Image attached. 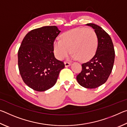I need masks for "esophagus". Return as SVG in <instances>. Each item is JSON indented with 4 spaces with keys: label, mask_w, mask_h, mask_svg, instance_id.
I'll use <instances>...</instances> for the list:
<instances>
[{
    "label": "esophagus",
    "mask_w": 127,
    "mask_h": 127,
    "mask_svg": "<svg viewBox=\"0 0 127 127\" xmlns=\"http://www.w3.org/2000/svg\"><path fill=\"white\" fill-rule=\"evenodd\" d=\"M64 64H65V66H69L70 65V63H69V62H64Z\"/></svg>",
    "instance_id": "1"
}]
</instances>
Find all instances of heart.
<instances>
[{
    "instance_id": "obj_1",
    "label": "heart",
    "mask_w": 127,
    "mask_h": 127,
    "mask_svg": "<svg viewBox=\"0 0 127 127\" xmlns=\"http://www.w3.org/2000/svg\"><path fill=\"white\" fill-rule=\"evenodd\" d=\"M98 41L97 33L94 30L76 28L64 32L62 39L55 40L54 50L56 57L59 60L67 57L71 50L73 59L86 62L95 54Z\"/></svg>"
}]
</instances>
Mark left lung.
<instances>
[{"mask_svg":"<svg viewBox=\"0 0 127 127\" xmlns=\"http://www.w3.org/2000/svg\"><path fill=\"white\" fill-rule=\"evenodd\" d=\"M95 30L98 37V46L95 54L89 62L82 64L81 73L77 80L82 87L95 89L106 82L112 71L115 59L113 43L109 34L94 23H87Z\"/></svg>","mask_w":127,"mask_h":127,"instance_id":"8db88e82","label":"left lung"}]
</instances>
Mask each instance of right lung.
Wrapping results in <instances>:
<instances>
[{
  "label": "right lung",
  "mask_w": 127,
  "mask_h": 127,
  "mask_svg": "<svg viewBox=\"0 0 127 127\" xmlns=\"http://www.w3.org/2000/svg\"><path fill=\"white\" fill-rule=\"evenodd\" d=\"M61 31L55 26L31 30L25 36L18 52V64L21 77L29 87L45 91L54 86L63 62L55 58L54 42Z\"/></svg>",
  "instance_id": "add662e5"
}]
</instances>
